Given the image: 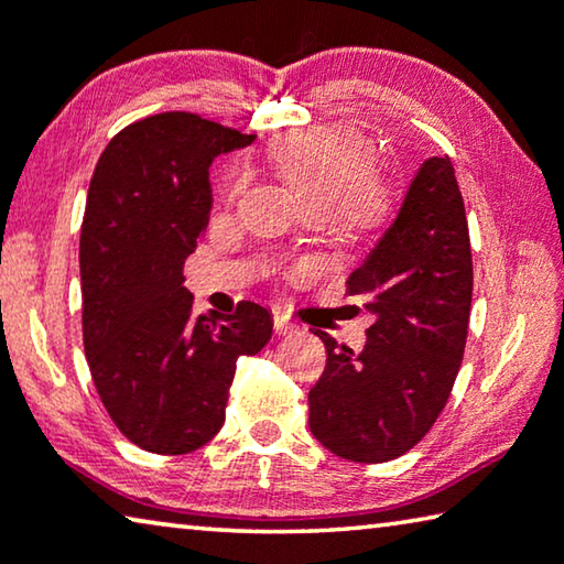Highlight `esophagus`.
Masks as SVG:
<instances>
[{"instance_id": "esophagus-1", "label": "esophagus", "mask_w": 564, "mask_h": 564, "mask_svg": "<svg viewBox=\"0 0 564 564\" xmlns=\"http://www.w3.org/2000/svg\"><path fill=\"white\" fill-rule=\"evenodd\" d=\"M273 328H275V334H279V336L299 334V326L293 324V321L285 318V316H273Z\"/></svg>"}]
</instances>
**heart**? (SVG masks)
Masks as SVG:
<instances>
[{
  "instance_id": "obj_1",
  "label": "heart",
  "mask_w": 564,
  "mask_h": 564,
  "mask_svg": "<svg viewBox=\"0 0 564 564\" xmlns=\"http://www.w3.org/2000/svg\"><path fill=\"white\" fill-rule=\"evenodd\" d=\"M273 163L308 213L330 216L341 230L366 234L387 218L391 193L373 173L377 150L364 132L348 124H326L285 138L273 148ZM246 185L248 170H234L226 195L236 198Z\"/></svg>"
}]
</instances>
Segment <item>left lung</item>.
Instances as JSON below:
<instances>
[{
    "instance_id": "obj_1",
    "label": "left lung",
    "mask_w": 564,
    "mask_h": 564,
    "mask_svg": "<svg viewBox=\"0 0 564 564\" xmlns=\"http://www.w3.org/2000/svg\"><path fill=\"white\" fill-rule=\"evenodd\" d=\"M346 285L377 321L359 354L316 330L328 361L308 391V426L336 457L379 464L434 426L467 346L475 273L449 158L419 167L399 216Z\"/></svg>"
}]
</instances>
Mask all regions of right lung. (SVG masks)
<instances>
[{
  "label": "right lung",
  "mask_w": 564,
  "mask_h": 564,
  "mask_svg": "<svg viewBox=\"0 0 564 564\" xmlns=\"http://www.w3.org/2000/svg\"><path fill=\"white\" fill-rule=\"evenodd\" d=\"M253 135L195 112L122 128L97 160L79 234L83 341L112 424L153 454H187L220 432L240 356L271 341L263 306L193 314L187 256L210 220L213 158Z\"/></svg>",
  "instance_id": "right-lung-1"
}]
</instances>
